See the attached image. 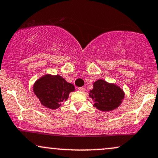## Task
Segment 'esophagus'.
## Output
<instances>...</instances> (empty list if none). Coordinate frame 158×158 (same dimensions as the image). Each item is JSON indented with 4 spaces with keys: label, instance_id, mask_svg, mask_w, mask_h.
<instances>
[{
    "label": "esophagus",
    "instance_id": "obj_1",
    "mask_svg": "<svg viewBox=\"0 0 158 158\" xmlns=\"http://www.w3.org/2000/svg\"><path fill=\"white\" fill-rule=\"evenodd\" d=\"M78 90H79V91H80V92H85V89L84 88V87H78Z\"/></svg>",
    "mask_w": 158,
    "mask_h": 158
}]
</instances>
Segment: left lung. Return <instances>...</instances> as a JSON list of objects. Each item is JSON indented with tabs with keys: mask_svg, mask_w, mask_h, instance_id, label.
Returning a JSON list of instances; mask_svg holds the SVG:
<instances>
[{
	"mask_svg": "<svg viewBox=\"0 0 158 158\" xmlns=\"http://www.w3.org/2000/svg\"><path fill=\"white\" fill-rule=\"evenodd\" d=\"M89 96L94 100L95 107L101 111L109 112L120 106L124 98V92L116 85L98 79L94 83V88Z\"/></svg>",
	"mask_w": 158,
	"mask_h": 158,
	"instance_id": "left-lung-1",
	"label": "left lung"
}]
</instances>
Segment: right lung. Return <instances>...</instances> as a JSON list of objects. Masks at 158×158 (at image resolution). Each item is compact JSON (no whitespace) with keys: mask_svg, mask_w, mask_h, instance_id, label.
<instances>
[{"mask_svg":"<svg viewBox=\"0 0 158 158\" xmlns=\"http://www.w3.org/2000/svg\"><path fill=\"white\" fill-rule=\"evenodd\" d=\"M33 90L42 105L55 110L68 99L69 94L75 90V87L60 75L45 74L35 81Z\"/></svg>","mask_w":158,"mask_h":158,"instance_id":"obj_1","label":"right lung"}]
</instances>
